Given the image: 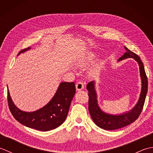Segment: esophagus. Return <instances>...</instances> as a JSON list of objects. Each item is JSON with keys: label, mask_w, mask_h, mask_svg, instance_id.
<instances>
[{"label": "esophagus", "mask_w": 153, "mask_h": 153, "mask_svg": "<svg viewBox=\"0 0 153 153\" xmlns=\"http://www.w3.org/2000/svg\"><path fill=\"white\" fill-rule=\"evenodd\" d=\"M76 88L77 91H81L84 89V83L82 82H79L76 83Z\"/></svg>", "instance_id": "esophagus-1"}]
</instances>
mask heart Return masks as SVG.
<instances>
[{
	"mask_svg": "<svg viewBox=\"0 0 153 153\" xmlns=\"http://www.w3.org/2000/svg\"><path fill=\"white\" fill-rule=\"evenodd\" d=\"M95 54L93 53H87L86 55H85L83 57L79 58V59L77 62V65L79 67H85L87 65H88L89 63L91 62L95 58ZM102 65V62L101 61L97 62L95 64L89 72V76L91 77H95L97 74H99L100 70L101 69Z\"/></svg>",
	"mask_w": 153,
	"mask_h": 153,
	"instance_id": "obj_1",
	"label": "heart"
}]
</instances>
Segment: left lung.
I'll list each match as a JSON object with an SVG mask.
<instances>
[{"label":"left lung","mask_w":153,"mask_h":153,"mask_svg":"<svg viewBox=\"0 0 153 153\" xmlns=\"http://www.w3.org/2000/svg\"><path fill=\"white\" fill-rule=\"evenodd\" d=\"M126 51L118 60V62L131 58L137 62L139 67V73L141 79V91L137 104L129 111L119 114H112L106 113L100 108L97 99V93L95 88V82L92 81L87 85V89L89 91V112L91 118L95 124L106 130H114L123 128L135 122L138 118L142 111L148 89V81L146 76L143 64L137 54L124 47Z\"/></svg>","instance_id":"obj_1"}]
</instances>
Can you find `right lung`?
<instances>
[{"label": "right lung", "mask_w": 153, "mask_h": 153, "mask_svg": "<svg viewBox=\"0 0 153 153\" xmlns=\"http://www.w3.org/2000/svg\"><path fill=\"white\" fill-rule=\"evenodd\" d=\"M30 49L31 47L25 48L18 55ZM75 93L74 82H61L54 95L46 105L33 112H25L14 105L8 88V106L14 118L22 124L37 130L50 131L62 124L66 119Z\"/></svg>", "instance_id": "1"}]
</instances>
